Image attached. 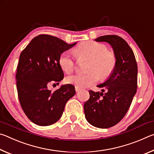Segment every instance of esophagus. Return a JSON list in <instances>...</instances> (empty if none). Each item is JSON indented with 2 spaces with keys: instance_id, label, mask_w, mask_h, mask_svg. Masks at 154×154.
I'll return each mask as SVG.
<instances>
[{
  "instance_id": "1",
  "label": "esophagus",
  "mask_w": 154,
  "mask_h": 154,
  "mask_svg": "<svg viewBox=\"0 0 154 154\" xmlns=\"http://www.w3.org/2000/svg\"><path fill=\"white\" fill-rule=\"evenodd\" d=\"M79 90H81V88H79V87H77V86H75V91H76V92H79Z\"/></svg>"
}]
</instances>
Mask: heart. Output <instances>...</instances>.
Segmentation results:
<instances>
[{
	"label": "heart",
	"mask_w": 154,
	"mask_h": 154,
	"mask_svg": "<svg viewBox=\"0 0 154 154\" xmlns=\"http://www.w3.org/2000/svg\"><path fill=\"white\" fill-rule=\"evenodd\" d=\"M78 58L90 59L87 73H77L67 76L66 82L79 88L90 86L100 79L105 80L113 73L117 64V58L113 52L108 51L104 44L93 41L79 43L74 49ZM59 64L66 73H71L75 68V62L69 52L65 51L59 57Z\"/></svg>",
	"instance_id": "obj_1"
}]
</instances>
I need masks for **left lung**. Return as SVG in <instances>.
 Wrapping results in <instances>:
<instances>
[{"label":"left lung","mask_w":154,"mask_h":154,"mask_svg":"<svg viewBox=\"0 0 154 154\" xmlns=\"http://www.w3.org/2000/svg\"><path fill=\"white\" fill-rule=\"evenodd\" d=\"M95 41L110 44L117 64L111 76L97 85L102 88L103 92L89 91L90 98L83 109L85 118L91 125L108 128L122 120L131 105L137 89L138 68L133 51L120 36H101Z\"/></svg>","instance_id":"left-lung-1"}]
</instances>
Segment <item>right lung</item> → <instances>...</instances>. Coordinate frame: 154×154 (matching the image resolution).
I'll return each instance as SVG.
<instances>
[{"instance_id":"add662e5","label":"right lung","mask_w":154,"mask_h":154,"mask_svg":"<svg viewBox=\"0 0 154 154\" xmlns=\"http://www.w3.org/2000/svg\"><path fill=\"white\" fill-rule=\"evenodd\" d=\"M76 44L41 35L21 53L15 75L18 98L28 118L35 124L45 126L58 122L67 101L75 94L71 84L62 85L56 91L49 90L48 85L50 82L59 84L63 79L59 57Z\"/></svg>"}]
</instances>
